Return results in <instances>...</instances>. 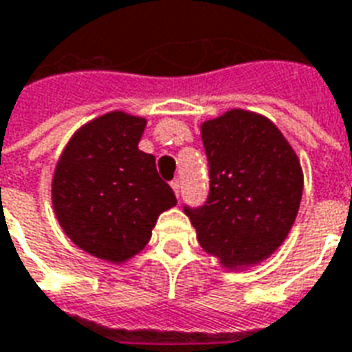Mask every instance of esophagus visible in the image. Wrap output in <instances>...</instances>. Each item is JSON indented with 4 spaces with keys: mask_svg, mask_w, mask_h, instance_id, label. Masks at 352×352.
Segmentation results:
<instances>
[{
    "mask_svg": "<svg viewBox=\"0 0 352 352\" xmlns=\"http://www.w3.org/2000/svg\"><path fill=\"white\" fill-rule=\"evenodd\" d=\"M171 188L175 192L177 198H179V192H181V183H179V179H173V181H171Z\"/></svg>",
    "mask_w": 352,
    "mask_h": 352,
    "instance_id": "obj_1",
    "label": "esophagus"
}]
</instances>
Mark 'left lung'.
<instances>
[{
    "label": "left lung",
    "mask_w": 352,
    "mask_h": 352,
    "mask_svg": "<svg viewBox=\"0 0 352 352\" xmlns=\"http://www.w3.org/2000/svg\"><path fill=\"white\" fill-rule=\"evenodd\" d=\"M209 196L184 206L204 251L230 270L270 258L287 239L303 190L294 148L262 115L232 109L201 124Z\"/></svg>",
    "instance_id": "1"
}]
</instances>
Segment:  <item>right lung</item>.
<instances>
[{
    "instance_id": "right-lung-1",
    "label": "right lung",
    "mask_w": 352,
    "mask_h": 352,
    "mask_svg": "<svg viewBox=\"0 0 352 352\" xmlns=\"http://www.w3.org/2000/svg\"><path fill=\"white\" fill-rule=\"evenodd\" d=\"M146 120L113 111L85 124L52 177V206L65 236L96 258L122 264L145 249L158 217L177 204L139 151Z\"/></svg>"
}]
</instances>
